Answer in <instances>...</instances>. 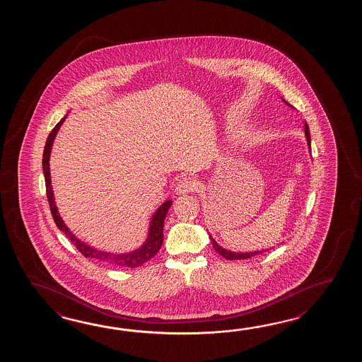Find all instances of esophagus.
I'll return each instance as SVG.
<instances>
[{
  "instance_id": "34e87169",
  "label": "esophagus",
  "mask_w": 362,
  "mask_h": 362,
  "mask_svg": "<svg viewBox=\"0 0 362 362\" xmlns=\"http://www.w3.org/2000/svg\"><path fill=\"white\" fill-rule=\"evenodd\" d=\"M197 189V182L192 177L185 176V177L178 180L176 185V192L177 194H185V192H192Z\"/></svg>"
}]
</instances>
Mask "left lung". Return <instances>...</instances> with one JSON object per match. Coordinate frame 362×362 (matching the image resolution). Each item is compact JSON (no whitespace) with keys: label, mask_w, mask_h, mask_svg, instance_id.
I'll list each match as a JSON object with an SVG mask.
<instances>
[{"label":"left lung","mask_w":362,"mask_h":362,"mask_svg":"<svg viewBox=\"0 0 362 362\" xmlns=\"http://www.w3.org/2000/svg\"><path fill=\"white\" fill-rule=\"evenodd\" d=\"M287 103V102H286ZM288 105V103H287ZM304 131H305V136H307L308 141V146L310 147V134H309V127H308V124H304ZM211 238V242H212V246L216 250V252H218V254L221 255L223 257H225L226 260H245V259H250V257H252V256H256V255L264 254V252H267V251H269V248L267 250H262V251H255V252H231V251H228V250H225L223 247L218 246L217 243H216L215 239L212 238V237H209Z\"/></svg>","instance_id":"obj_1"}]
</instances>
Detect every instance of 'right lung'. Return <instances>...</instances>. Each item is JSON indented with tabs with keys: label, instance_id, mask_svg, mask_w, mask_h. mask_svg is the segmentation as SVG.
I'll list each match as a JSON object with an SVG mask.
<instances>
[{
	"label": "right lung",
	"instance_id": "1",
	"mask_svg": "<svg viewBox=\"0 0 362 362\" xmlns=\"http://www.w3.org/2000/svg\"><path fill=\"white\" fill-rule=\"evenodd\" d=\"M66 116L62 119L59 123L55 125L53 131L50 132L49 137L45 144V148H44V155H42V170H44V176H45V186H47V202H49V207L52 211V216L54 218V223L59 230L63 231L69 242L76 247L78 252L89 257L93 260L97 262H105L108 265L112 267H117V268H127V269H134L137 267H141L142 264L148 262L151 257H154L155 255L158 254V251L160 250L163 245V226H164V218L167 216V212L172 206V200H167L164 202L159 209L156 211V214L153 216L151 220V226L148 230V237H147L146 243L141 247L139 250H136L129 254H110V252H103V251H98L95 248H92L88 245L83 243L80 239H77L69 228L64 225L62 221L61 216L58 214V209L55 207L54 197H53V190H52V182H50V172H49V159H50V151H52V146H53V141L55 139L57 132L59 131L62 124L64 122Z\"/></svg>",
	"mask_w": 362,
	"mask_h": 362
}]
</instances>
